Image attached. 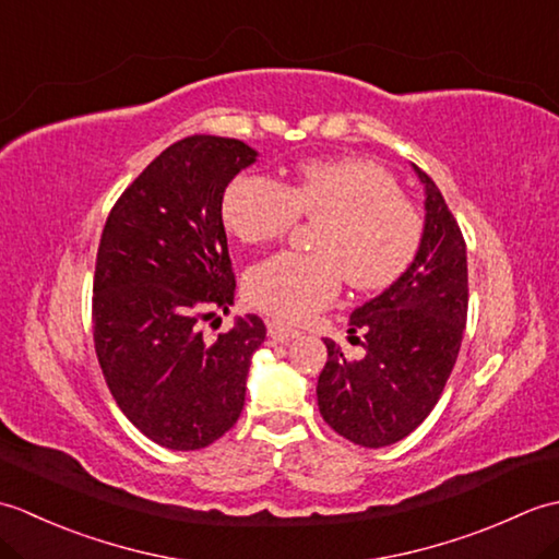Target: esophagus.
<instances>
[{"instance_id": "obj_1", "label": "esophagus", "mask_w": 559, "mask_h": 559, "mask_svg": "<svg viewBox=\"0 0 559 559\" xmlns=\"http://www.w3.org/2000/svg\"><path fill=\"white\" fill-rule=\"evenodd\" d=\"M298 336H300L298 329H293V326L283 324V322H269V338H271V341L288 343V341L298 338Z\"/></svg>"}]
</instances>
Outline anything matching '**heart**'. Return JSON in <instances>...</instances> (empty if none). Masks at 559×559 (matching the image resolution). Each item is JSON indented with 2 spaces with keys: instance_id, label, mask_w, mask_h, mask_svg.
Instances as JSON below:
<instances>
[{
  "instance_id": "obj_1",
  "label": "heart",
  "mask_w": 559,
  "mask_h": 559,
  "mask_svg": "<svg viewBox=\"0 0 559 559\" xmlns=\"http://www.w3.org/2000/svg\"><path fill=\"white\" fill-rule=\"evenodd\" d=\"M221 218L245 245L278 240L300 218L319 223L314 254H273L245 276L247 300L286 322L334 302L343 276L360 293L394 286L423 245L418 209L401 197L384 165L367 158L312 160L288 185L235 177L223 192Z\"/></svg>"
}]
</instances>
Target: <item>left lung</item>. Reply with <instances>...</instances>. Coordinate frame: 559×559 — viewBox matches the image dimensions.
<instances>
[{
	"label": "left lung",
	"mask_w": 559,
	"mask_h": 559,
	"mask_svg": "<svg viewBox=\"0 0 559 559\" xmlns=\"http://www.w3.org/2000/svg\"><path fill=\"white\" fill-rule=\"evenodd\" d=\"M413 168L425 185L418 257L394 286L350 314V341L365 348L360 360L324 338L329 360L317 382L319 413L331 430L370 449L408 437L437 406L468 314L466 242L432 177Z\"/></svg>",
	"instance_id": "8db88e82"
}]
</instances>
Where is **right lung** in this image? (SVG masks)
<instances>
[{"instance_id": "obj_1", "label": "right lung", "mask_w": 559, "mask_h": 559, "mask_svg": "<svg viewBox=\"0 0 559 559\" xmlns=\"http://www.w3.org/2000/svg\"><path fill=\"white\" fill-rule=\"evenodd\" d=\"M254 160L257 151L237 139L187 136L124 189L105 221L93 343L117 406L165 449H204L230 430L266 338L257 314L216 343L199 329L235 300L221 199Z\"/></svg>"}]
</instances>
